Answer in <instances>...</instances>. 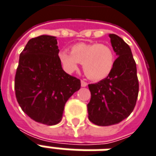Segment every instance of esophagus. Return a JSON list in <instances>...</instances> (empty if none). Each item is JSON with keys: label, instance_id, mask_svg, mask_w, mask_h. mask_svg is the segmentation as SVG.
<instances>
[{"label": "esophagus", "instance_id": "obj_1", "mask_svg": "<svg viewBox=\"0 0 156 156\" xmlns=\"http://www.w3.org/2000/svg\"><path fill=\"white\" fill-rule=\"evenodd\" d=\"M87 85H88V83H87L86 82L83 81V80H82V81H81V86H82V87H86Z\"/></svg>", "mask_w": 156, "mask_h": 156}]
</instances>
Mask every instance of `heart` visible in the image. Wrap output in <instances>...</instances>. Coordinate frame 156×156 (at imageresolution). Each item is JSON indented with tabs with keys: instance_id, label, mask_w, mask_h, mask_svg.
Wrapping results in <instances>:
<instances>
[{
	"instance_id": "heart-1",
	"label": "heart",
	"mask_w": 156,
	"mask_h": 156,
	"mask_svg": "<svg viewBox=\"0 0 156 156\" xmlns=\"http://www.w3.org/2000/svg\"><path fill=\"white\" fill-rule=\"evenodd\" d=\"M58 58L68 73H73L82 63L86 77L93 81L107 78L114 69L115 52L110 46L104 43L80 42L73 45L71 53L66 50L59 51Z\"/></svg>"
}]
</instances>
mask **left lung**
I'll list each match as a JSON object with an SVG mask.
<instances>
[{
	"label": "left lung",
	"mask_w": 156,
	"mask_h": 156,
	"mask_svg": "<svg viewBox=\"0 0 156 156\" xmlns=\"http://www.w3.org/2000/svg\"><path fill=\"white\" fill-rule=\"evenodd\" d=\"M108 37L118 57L114 69L107 78L88 84V119L99 126L119 124L126 119L134 110L139 94L136 63L129 46L115 34Z\"/></svg>",
	"instance_id": "left-lung-1"
}]
</instances>
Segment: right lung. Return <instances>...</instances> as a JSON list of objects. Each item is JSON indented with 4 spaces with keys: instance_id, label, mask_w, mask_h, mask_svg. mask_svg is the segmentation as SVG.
<instances>
[{
    "instance_id": "right-lung-1",
    "label": "right lung",
    "mask_w": 156,
    "mask_h": 156,
    "mask_svg": "<svg viewBox=\"0 0 156 156\" xmlns=\"http://www.w3.org/2000/svg\"><path fill=\"white\" fill-rule=\"evenodd\" d=\"M56 37L30 39L20 54L15 77L16 100L36 122L58 124L68 98L79 90L80 80L63 71Z\"/></svg>"
}]
</instances>
